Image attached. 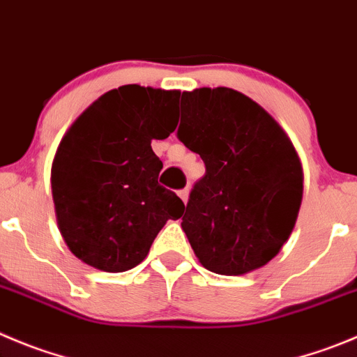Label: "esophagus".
<instances>
[{
	"instance_id": "esophagus-1",
	"label": "esophagus",
	"mask_w": 357,
	"mask_h": 357,
	"mask_svg": "<svg viewBox=\"0 0 357 357\" xmlns=\"http://www.w3.org/2000/svg\"><path fill=\"white\" fill-rule=\"evenodd\" d=\"M178 195H179V199H181L183 202H188V188H183V190H179L178 192Z\"/></svg>"
}]
</instances>
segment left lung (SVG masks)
<instances>
[{
	"label": "left lung",
	"instance_id": "1",
	"mask_svg": "<svg viewBox=\"0 0 357 357\" xmlns=\"http://www.w3.org/2000/svg\"><path fill=\"white\" fill-rule=\"evenodd\" d=\"M178 137L206 165L181 222L195 257L227 276L268 264L303 199L301 160L285 130L236 89L199 88L183 91Z\"/></svg>",
	"mask_w": 357,
	"mask_h": 357
}]
</instances>
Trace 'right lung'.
Segmentation results:
<instances>
[{
	"instance_id": "obj_1",
	"label": "right lung",
	"mask_w": 357,
	"mask_h": 357,
	"mask_svg": "<svg viewBox=\"0 0 357 357\" xmlns=\"http://www.w3.org/2000/svg\"><path fill=\"white\" fill-rule=\"evenodd\" d=\"M178 89L119 86L103 93L63 135L51 169L56 222L66 246L91 268L123 273L141 264L156 234L183 215L158 185L163 163L151 141L176 130Z\"/></svg>"
}]
</instances>
